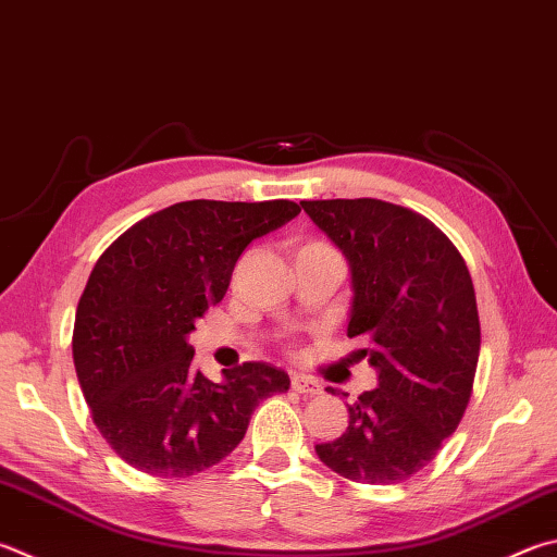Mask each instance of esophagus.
<instances>
[{
	"label": "esophagus",
	"mask_w": 557,
	"mask_h": 557,
	"mask_svg": "<svg viewBox=\"0 0 557 557\" xmlns=\"http://www.w3.org/2000/svg\"><path fill=\"white\" fill-rule=\"evenodd\" d=\"M292 389L313 397V394H321V384L307 375H292Z\"/></svg>",
	"instance_id": "34e87169"
}]
</instances>
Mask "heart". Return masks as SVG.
<instances>
[{
  "mask_svg": "<svg viewBox=\"0 0 557 557\" xmlns=\"http://www.w3.org/2000/svg\"><path fill=\"white\" fill-rule=\"evenodd\" d=\"M309 246H319V244H309Z\"/></svg>",
  "mask_w": 557,
  "mask_h": 557,
  "instance_id": "1",
  "label": "heart"
}]
</instances>
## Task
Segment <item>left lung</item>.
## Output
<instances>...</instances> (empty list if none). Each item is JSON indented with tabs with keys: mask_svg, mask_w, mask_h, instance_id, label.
I'll return each mask as SVG.
<instances>
[{
	"mask_svg": "<svg viewBox=\"0 0 557 557\" xmlns=\"http://www.w3.org/2000/svg\"><path fill=\"white\" fill-rule=\"evenodd\" d=\"M301 207L348 260V336L368 341L358 356L377 370V387L348 404L343 436L319 443L317 455L352 482H404L436 458L468 409L480 358L468 265L407 207L368 197Z\"/></svg>",
	"mask_w": 557,
	"mask_h": 557,
	"instance_id": "left-lung-1",
	"label": "left lung"
}]
</instances>
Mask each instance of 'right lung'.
Returning a JSON list of instances; mask_svg holds the SVG:
<instances>
[{"mask_svg":"<svg viewBox=\"0 0 557 557\" xmlns=\"http://www.w3.org/2000/svg\"><path fill=\"white\" fill-rule=\"evenodd\" d=\"M299 214L289 199H191L156 211L99 256L79 297L73 360L99 433L156 478L211 468L246 436L250 413L287 392L285 370L244 362L211 382L187 336L224 299L250 240Z\"/></svg>","mask_w":557,"mask_h":557,"instance_id":"right-lung-1","label":"right lung"}]
</instances>
